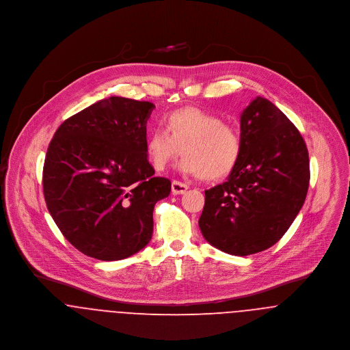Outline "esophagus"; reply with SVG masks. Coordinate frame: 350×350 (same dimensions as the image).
Instances as JSON below:
<instances>
[{"label":"esophagus","mask_w":350,"mask_h":350,"mask_svg":"<svg viewBox=\"0 0 350 350\" xmlns=\"http://www.w3.org/2000/svg\"><path fill=\"white\" fill-rule=\"evenodd\" d=\"M188 189H189V187L184 183H180V181H173L172 183V192H173V194H184Z\"/></svg>","instance_id":"34e87169"}]
</instances>
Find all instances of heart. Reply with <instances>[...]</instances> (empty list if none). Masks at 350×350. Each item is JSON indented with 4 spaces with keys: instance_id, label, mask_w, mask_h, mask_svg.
Returning <instances> with one entry per match:
<instances>
[{
    "instance_id": "heart-1",
    "label": "heart",
    "mask_w": 350,
    "mask_h": 350,
    "mask_svg": "<svg viewBox=\"0 0 350 350\" xmlns=\"http://www.w3.org/2000/svg\"><path fill=\"white\" fill-rule=\"evenodd\" d=\"M163 127L154 129L146 141V153L153 167L161 172L180 152V170L217 180L231 173L241 152L236 127L209 111L185 107L170 113Z\"/></svg>"
}]
</instances>
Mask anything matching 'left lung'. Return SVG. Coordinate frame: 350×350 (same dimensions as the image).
Returning a JSON list of instances; mask_svg holds the SVG:
<instances>
[{
	"mask_svg": "<svg viewBox=\"0 0 350 350\" xmlns=\"http://www.w3.org/2000/svg\"><path fill=\"white\" fill-rule=\"evenodd\" d=\"M240 139L228 180L205 191L198 227L213 247L247 256L270 248L290 228L308 194L310 166L301 133L266 98L241 113Z\"/></svg>",
	"mask_w": 350,
	"mask_h": 350,
	"instance_id": "1",
	"label": "left lung"
}]
</instances>
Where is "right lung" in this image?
Returning <instances> with one entry per match:
<instances>
[{"instance_id":"add662e5","label":"right lung","mask_w":350,"mask_h":350,"mask_svg":"<svg viewBox=\"0 0 350 350\" xmlns=\"http://www.w3.org/2000/svg\"><path fill=\"white\" fill-rule=\"evenodd\" d=\"M150 102L110 96L66 119L44 161L46 208L64 237L87 256L120 260L153 234L157 201L172 183L154 177L146 153Z\"/></svg>"}]
</instances>
